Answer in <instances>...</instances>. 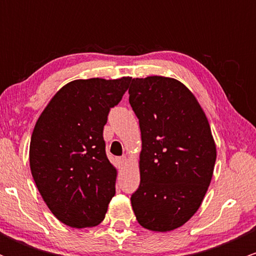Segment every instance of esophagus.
<instances>
[{"instance_id":"34e87169","label":"esophagus","mask_w":256,"mask_h":256,"mask_svg":"<svg viewBox=\"0 0 256 256\" xmlns=\"http://www.w3.org/2000/svg\"><path fill=\"white\" fill-rule=\"evenodd\" d=\"M116 161H118V165L119 167H124L125 164L128 162V158H126V156H122V158H116Z\"/></svg>"}]
</instances>
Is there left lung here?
I'll use <instances>...</instances> for the list:
<instances>
[{"label":"left lung","mask_w":256,"mask_h":256,"mask_svg":"<svg viewBox=\"0 0 256 256\" xmlns=\"http://www.w3.org/2000/svg\"><path fill=\"white\" fill-rule=\"evenodd\" d=\"M128 94L142 140L134 216L150 231L176 230L198 212L212 180L216 146L210 122L174 78H134Z\"/></svg>","instance_id":"1"}]
</instances>
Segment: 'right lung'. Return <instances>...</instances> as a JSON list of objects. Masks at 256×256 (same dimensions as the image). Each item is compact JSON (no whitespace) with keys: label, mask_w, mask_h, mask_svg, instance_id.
<instances>
[{"label":"right lung","mask_w":256,"mask_h":256,"mask_svg":"<svg viewBox=\"0 0 256 256\" xmlns=\"http://www.w3.org/2000/svg\"><path fill=\"white\" fill-rule=\"evenodd\" d=\"M130 82L131 77L70 82L36 122L28 152L32 177L50 212L64 225H98L116 195L118 172L106 155L104 126Z\"/></svg>","instance_id":"obj_1"}]
</instances>
